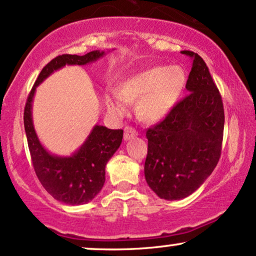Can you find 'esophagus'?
Wrapping results in <instances>:
<instances>
[{
    "mask_svg": "<svg viewBox=\"0 0 256 256\" xmlns=\"http://www.w3.org/2000/svg\"><path fill=\"white\" fill-rule=\"evenodd\" d=\"M136 136H138V131L134 130V128H131V126H126L124 130V140H128Z\"/></svg>",
    "mask_w": 256,
    "mask_h": 256,
    "instance_id": "34e87169",
    "label": "esophagus"
}]
</instances>
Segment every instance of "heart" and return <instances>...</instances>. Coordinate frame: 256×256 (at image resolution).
I'll return each instance as SVG.
<instances>
[{
  "mask_svg": "<svg viewBox=\"0 0 256 256\" xmlns=\"http://www.w3.org/2000/svg\"><path fill=\"white\" fill-rule=\"evenodd\" d=\"M186 82L182 66H154L120 82L118 92L106 94L104 104L112 114L122 116L128 112V102L137 101L138 116L146 122H158L174 108Z\"/></svg>",
  "mask_w": 256,
  "mask_h": 256,
  "instance_id": "obj_1",
  "label": "heart"
}]
</instances>
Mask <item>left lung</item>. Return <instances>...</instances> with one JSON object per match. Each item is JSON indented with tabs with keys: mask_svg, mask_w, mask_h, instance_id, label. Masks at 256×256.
<instances>
[{
	"mask_svg": "<svg viewBox=\"0 0 256 256\" xmlns=\"http://www.w3.org/2000/svg\"><path fill=\"white\" fill-rule=\"evenodd\" d=\"M181 54L193 60L190 93L146 130V184L167 200L186 198L202 186L220 161L223 142L224 107L216 83L198 54Z\"/></svg>",
	"mask_w": 256,
	"mask_h": 256,
	"instance_id": "obj_1",
	"label": "left lung"
}]
</instances>
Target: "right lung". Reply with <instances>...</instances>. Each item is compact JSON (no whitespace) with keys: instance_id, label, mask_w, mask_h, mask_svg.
<instances>
[{"instance_id":"right-lung-1","label":"right lung","mask_w":256,"mask_h":256,"mask_svg":"<svg viewBox=\"0 0 256 256\" xmlns=\"http://www.w3.org/2000/svg\"><path fill=\"white\" fill-rule=\"evenodd\" d=\"M104 56V52L92 51L84 56L60 54L48 62L40 72L30 89L24 110V125L33 168L40 184L58 202L81 205L90 202L104 184V168L122 144V130H110L104 126H94L88 140L78 152L70 158H57L42 148L33 128L32 100L36 86L54 70L66 66H84Z\"/></svg>"}]
</instances>
